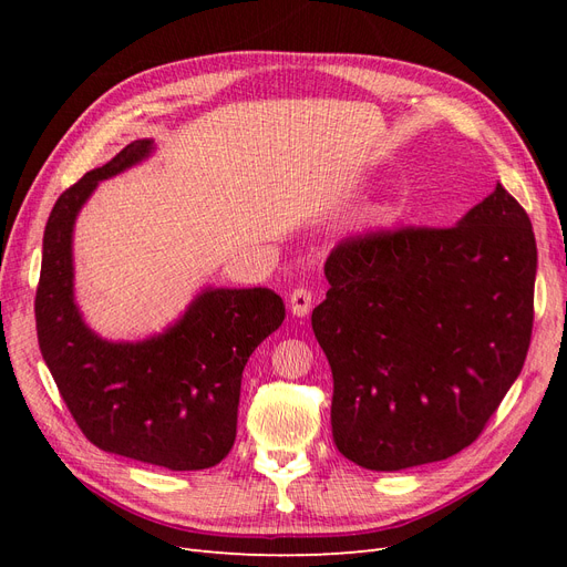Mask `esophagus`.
I'll use <instances>...</instances> for the list:
<instances>
[{"label":"esophagus","mask_w":567,"mask_h":567,"mask_svg":"<svg viewBox=\"0 0 567 567\" xmlns=\"http://www.w3.org/2000/svg\"><path fill=\"white\" fill-rule=\"evenodd\" d=\"M312 302H315L312 290H307V288H296L293 293L288 296V307H290V312H293L296 317H307V315H310Z\"/></svg>","instance_id":"34e87169"}]
</instances>
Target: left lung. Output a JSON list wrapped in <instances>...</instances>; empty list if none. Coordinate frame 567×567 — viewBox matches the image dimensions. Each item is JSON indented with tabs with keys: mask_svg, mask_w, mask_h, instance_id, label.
Listing matches in <instances>:
<instances>
[{
	"mask_svg": "<svg viewBox=\"0 0 567 567\" xmlns=\"http://www.w3.org/2000/svg\"><path fill=\"white\" fill-rule=\"evenodd\" d=\"M312 329L333 373L338 452L369 471L450 458L523 371L537 244L502 184L450 229L350 238Z\"/></svg>",
	"mask_w": 567,
	"mask_h": 567,
	"instance_id": "1",
	"label": "left lung"
}]
</instances>
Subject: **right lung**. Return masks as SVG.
<instances>
[{
    "label": "right lung",
    "instance_id": "add662e5",
    "mask_svg": "<svg viewBox=\"0 0 567 567\" xmlns=\"http://www.w3.org/2000/svg\"><path fill=\"white\" fill-rule=\"evenodd\" d=\"M153 151V140H136L59 196L42 241L38 340L63 402L99 450L203 471L234 447L248 357L279 329L286 307L269 288L205 286L175 323L144 340H109L90 329L75 302V219L99 182Z\"/></svg>",
    "mask_w": 567,
    "mask_h": 567
}]
</instances>
